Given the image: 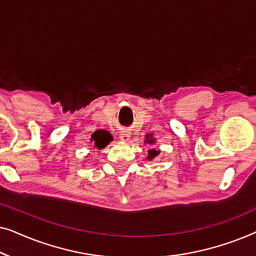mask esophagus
<instances>
[{
    "label": "esophagus",
    "mask_w": 256,
    "mask_h": 256,
    "mask_svg": "<svg viewBox=\"0 0 256 256\" xmlns=\"http://www.w3.org/2000/svg\"><path fill=\"white\" fill-rule=\"evenodd\" d=\"M120 138L122 140V141H128L129 138H130V132L128 130H122L120 132Z\"/></svg>",
    "instance_id": "1"
}]
</instances>
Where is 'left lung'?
<instances>
[{
	"label": "left lung",
	"mask_w": 256,
	"mask_h": 256,
	"mask_svg": "<svg viewBox=\"0 0 256 256\" xmlns=\"http://www.w3.org/2000/svg\"><path fill=\"white\" fill-rule=\"evenodd\" d=\"M144 142H146V143H148V144H154V143H155V138H152V134L146 135ZM158 154H160L158 150L150 149L148 152V157H146V158H148L149 160H152V158H155V157L158 155Z\"/></svg>",
	"instance_id": "1"
}]
</instances>
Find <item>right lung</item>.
<instances>
[{"label": "right lung", "mask_w": 256, "mask_h": 256, "mask_svg": "<svg viewBox=\"0 0 256 256\" xmlns=\"http://www.w3.org/2000/svg\"><path fill=\"white\" fill-rule=\"evenodd\" d=\"M113 141V136L106 130H96L92 134L90 142L93 143L94 146L98 149H104L108 143Z\"/></svg>", "instance_id": "add662e5"}]
</instances>
